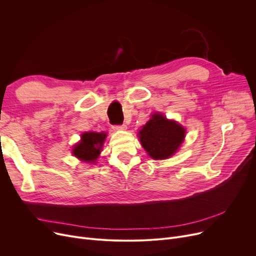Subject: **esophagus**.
<instances>
[{
    "label": "esophagus",
    "instance_id": "34e87169",
    "mask_svg": "<svg viewBox=\"0 0 256 256\" xmlns=\"http://www.w3.org/2000/svg\"><path fill=\"white\" fill-rule=\"evenodd\" d=\"M113 128H114V130H126V124H119V126H114Z\"/></svg>",
    "mask_w": 256,
    "mask_h": 256
}]
</instances>
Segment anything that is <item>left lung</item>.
<instances>
[{"mask_svg": "<svg viewBox=\"0 0 256 256\" xmlns=\"http://www.w3.org/2000/svg\"><path fill=\"white\" fill-rule=\"evenodd\" d=\"M186 130L176 121L168 120L162 114H154L139 132L143 148L154 160L173 156L184 141Z\"/></svg>", "mask_w": 256, "mask_h": 256, "instance_id": "left-lung-1", "label": "left lung"}]
</instances>
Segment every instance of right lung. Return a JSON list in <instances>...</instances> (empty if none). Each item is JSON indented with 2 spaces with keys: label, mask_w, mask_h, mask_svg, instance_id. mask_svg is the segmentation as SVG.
<instances>
[{
  "label": "right lung",
  "mask_w": 256,
  "mask_h": 256,
  "mask_svg": "<svg viewBox=\"0 0 256 256\" xmlns=\"http://www.w3.org/2000/svg\"><path fill=\"white\" fill-rule=\"evenodd\" d=\"M104 138V132H85L80 142L74 147L72 154L84 162H94L100 152Z\"/></svg>",
  "instance_id": "add662e5"
}]
</instances>
